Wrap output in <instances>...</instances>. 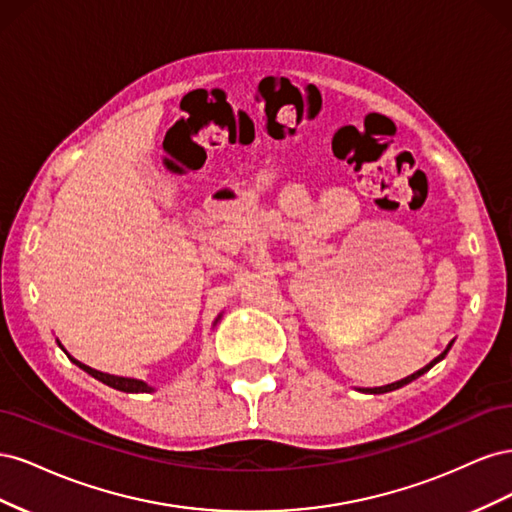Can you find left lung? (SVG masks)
<instances>
[{
    "instance_id": "obj_1",
    "label": "left lung",
    "mask_w": 512,
    "mask_h": 512,
    "mask_svg": "<svg viewBox=\"0 0 512 512\" xmlns=\"http://www.w3.org/2000/svg\"><path fill=\"white\" fill-rule=\"evenodd\" d=\"M451 346H453V342L451 344H448V348L440 354V356H436V359H433L429 365H425L423 369H418V371H414V374L412 376H408V378H404V380H397V382H393V384H386V386H376V389H361L363 393H374V395H380V393H389V391H395V389H401V386H406V384H410L412 380H416L418 376H423L425 374V371H429L433 365H436L438 361H442L444 359V356H446V352L448 350H451Z\"/></svg>"
}]
</instances>
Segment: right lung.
<instances>
[{
    "instance_id": "add662e5",
    "label": "right lung",
    "mask_w": 512,
    "mask_h": 512,
    "mask_svg": "<svg viewBox=\"0 0 512 512\" xmlns=\"http://www.w3.org/2000/svg\"><path fill=\"white\" fill-rule=\"evenodd\" d=\"M222 316H218L215 318V322L213 324H218V320H220ZM59 344V342H57ZM59 348L66 352V348L59 344ZM68 354V352H66ZM68 359L74 363V365H79L83 371H87L89 376H94L96 380H100V382H104L106 386H111V389H117V391H123V393H151L153 391V386H149L147 382H143V380H136V378H123V376H111V374H104V371H98V369H91L89 365H85V363H81V361H76L74 356H70L68 354Z\"/></svg>"
}]
</instances>
